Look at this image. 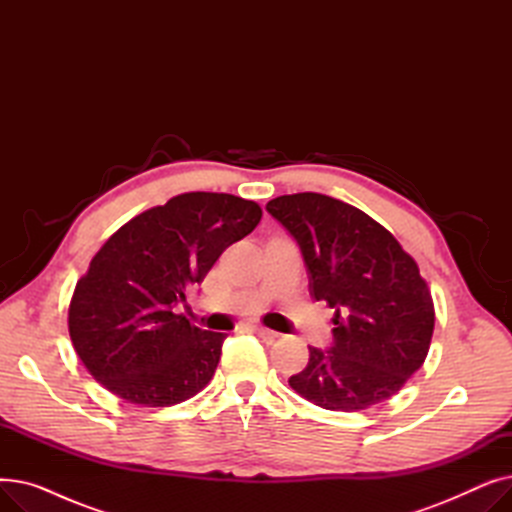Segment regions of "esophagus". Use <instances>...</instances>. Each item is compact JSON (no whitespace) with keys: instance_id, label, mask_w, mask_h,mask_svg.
<instances>
[{"instance_id":"obj_1","label":"esophagus","mask_w":512,"mask_h":512,"mask_svg":"<svg viewBox=\"0 0 512 512\" xmlns=\"http://www.w3.org/2000/svg\"><path fill=\"white\" fill-rule=\"evenodd\" d=\"M251 332H255L259 338H263V340H267V342H272V340L278 338V332L267 330V328H263V326H251Z\"/></svg>"}]
</instances>
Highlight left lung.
I'll use <instances>...</instances> for the list:
<instances>
[{
    "label": "left lung",
    "mask_w": 512,
    "mask_h": 512,
    "mask_svg": "<svg viewBox=\"0 0 512 512\" xmlns=\"http://www.w3.org/2000/svg\"><path fill=\"white\" fill-rule=\"evenodd\" d=\"M265 209L297 240L315 301L336 311L332 346H309L290 388L328 411L388 400L423 365L434 334V301L415 259L367 213L328 195H282Z\"/></svg>",
    "instance_id": "8db88e82"
}]
</instances>
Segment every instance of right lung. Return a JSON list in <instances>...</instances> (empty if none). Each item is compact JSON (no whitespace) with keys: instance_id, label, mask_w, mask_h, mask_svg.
I'll return each mask as SVG.
<instances>
[{"instance_id":"add662e5","label":"right lung","mask_w":512,"mask_h":512,"mask_svg":"<svg viewBox=\"0 0 512 512\" xmlns=\"http://www.w3.org/2000/svg\"><path fill=\"white\" fill-rule=\"evenodd\" d=\"M261 207L226 193H184L124 224L76 282L68 330L93 378L132 405L170 407L201 392L226 334L172 309L201 284Z\"/></svg>"}]
</instances>
